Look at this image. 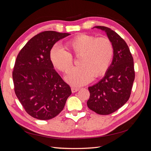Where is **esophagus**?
Returning <instances> with one entry per match:
<instances>
[{
	"label": "esophagus",
	"instance_id": "34e87169",
	"mask_svg": "<svg viewBox=\"0 0 151 151\" xmlns=\"http://www.w3.org/2000/svg\"><path fill=\"white\" fill-rule=\"evenodd\" d=\"M79 89V88H76V87H72L71 88V91H72V93H74L76 92H77V91H78Z\"/></svg>",
	"mask_w": 151,
	"mask_h": 151
}]
</instances>
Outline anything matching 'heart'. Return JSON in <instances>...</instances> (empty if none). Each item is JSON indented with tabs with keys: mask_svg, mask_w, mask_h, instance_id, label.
Listing matches in <instances>:
<instances>
[{
	"mask_svg": "<svg viewBox=\"0 0 151 151\" xmlns=\"http://www.w3.org/2000/svg\"><path fill=\"white\" fill-rule=\"evenodd\" d=\"M76 57H80L79 67L68 71L65 80L68 84L81 86L103 75L110 65L114 54L111 42L107 38H96L89 35H81L67 43ZM53 66L62 72H67L73 63L72 54L63 47L55 45L50 52Z\"/></svg>",
	"mask_w": 151,
	"mask_h": 151,
	"instance_id": "obj_1",
	"label": "heart"
}]
</instances>
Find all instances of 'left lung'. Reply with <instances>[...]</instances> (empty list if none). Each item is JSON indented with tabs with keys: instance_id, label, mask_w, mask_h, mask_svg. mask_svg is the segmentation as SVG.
<instances>
[{
	"instance_id": "obj_1",
	"label": "left lung",
	"mask_w": 151,
	"mask_h": 151,
	"mask_svg": "<svg viewBox=\"0 0 151 151\" xmlns=\"http://www.w3.org/2000/svg\"><path fill=\"white\" fill-rule=\"evenodd\" d=\"M94 28L106 33L113 44L114 54L103 79L88 88L90 97L87 105L99 115H109L123 106L130 98L135 79L134 59L127 44L115 31L101 26Z\"/></svg>"
}]
</instances>
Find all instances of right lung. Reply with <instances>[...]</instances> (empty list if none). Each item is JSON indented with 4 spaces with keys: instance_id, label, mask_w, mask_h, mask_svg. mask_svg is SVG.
I'll return each mask as SVG.
<instances>
[{
    "instance_id": "1",
    "label": "right lung",
    "mask_w": 151,
    "mask_h": 151,
    "mask_svg": "<svg viewBox=\"0 0 151 151\" xmlns=\"http://www.w3.org/2000/svg\"><path fill=\"white\" fill-rule=\"evenodd\" d=\"M70 35L42 32L30 39L17 56L12 72L15 93L25 111L36 119L55 117L72 94L50 59L54 44Z\"/></svg>"
}]
</instances>
